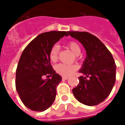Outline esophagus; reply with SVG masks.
<instances>
[{
  "label": "esophagus",
  "mask_w": 125,
  "mask_h": 125,
  "mask_svg": "<svg viewBox=\"0 0 125 125\" xmlns=\"http://www.w3.org/2000/svg\"><path fill=\"white\" fill-rule=\"evenodd\" d=\"M68 77L67 76H63L62 77V80H68Z\"/></svg>",
  "instance_id": "esophagus-1"
}]
</instances>
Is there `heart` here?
<instances>
[{"label":"heart","instance_id":"1","mask_svg":"<svg viewBox=\"0 0 125 125\" xmlns=\"http://www.w3.org/2000/svg\"><path fill=\"white\" fill-rule=\"evenodd\" d=\"M68 47L72 51L74 54L79 55L81 52L80 47L75 41H70L68 43ZM60 45L58 44H55L53 45L49 52V59L52 62H56L58 60V55L60 52ZM78 69L76 65H70L60 63L55 67V70L57 73L62 76H69Z\"/></svg>","mask_w":125,"mask_h":125}]
</instances>
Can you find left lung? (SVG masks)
Segmentation results:
<instances>
[{"label":"left lung","instance_id":"left-lung-1","mask_svg":"<svg viewBox=\"0 0 125 125\" xmlns=\"http://www.w3.org/2000/svg\"><path fill=\"white\" fill-rule=\"evenodd\" d=\"M79 41L86 52L79 77L78 85L72 90L79 102L95 106L103 102L112 91L116 81V66L111 53L102 41L88 32L68 31Z\"/></svg>","mask_w":125,"mask_h":125}]
</instances>
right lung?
Masks as SVG:
<instances>
[{
	"label": "right lung",
	"instance_id": "right-lung-1",
	"mask_svg": "<svg viewBox=\"0 0 125 125\" xmlns=\"http://www.w3.org/2000/svg\"><path fill=\"white\" fill-rule=\"evenodd\" d=\"M68 35V31L41 33L21 55L16 70V89L24 105L31 110L43 112L54 102L62 77L52 68L49 52L60 39ZM44 76L52 78L43 79Z\"/></svg>",
	"mask_w": 125,
	"mask_h": 125
}]
</instances>
